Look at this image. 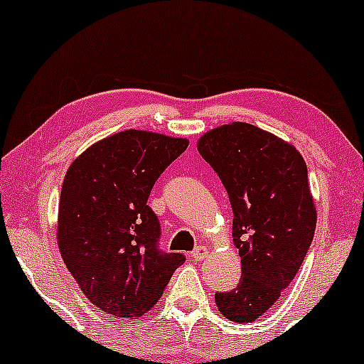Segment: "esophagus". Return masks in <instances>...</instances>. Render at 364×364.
Listing matches in <instances>:
<instances>
[{"mask_svg":"<svg viewBox=\"0 0 364 364\" xmlns=\"http://www.w3.org/2000/svg\"><path fill=\"white\" fill-rule=\"evenodd\" d=\"M207 255H209V247L200 245V247H197V249L193 250V254H191V257H193V261L200 262V261H203V259L207 257Z\"/></svg>","mask_w":364,"mask_h":364,"instance_id":"obj_1","label":"esophagus"}]
</instances>
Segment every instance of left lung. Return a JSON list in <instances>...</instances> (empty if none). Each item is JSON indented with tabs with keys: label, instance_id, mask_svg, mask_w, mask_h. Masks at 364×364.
Wrapping results in <instances>:
<instances>
[{
	"label": "left lung",
	"instance_id": "left-lung-1",
	"mask_svg": "<svg viewBox=\"0 0 364 364\" xmlns=\"http://www.w3.org/2000/svg\"><path fill=\"white\" fill-rule=\"evenodd\" d=\"M197 149L228 191L242 259L240 283L215 294V306L247 325L278 301L313 242L318 214L307 167L292 143L247 122L207 131Z\"/></svg>",
	"mask_w": 364,
	"mask_h": 364
}]
</instances>
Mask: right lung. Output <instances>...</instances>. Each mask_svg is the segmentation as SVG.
I'll list each match as a JSON object with an SVG mask.
<instances>
[{
	"label": "right lung",
	"instance_id": "add662e5",
	"mask_svg": "<svg viewBox=\"0 0 364 364\" xmlns=\"http://www.w3.org/2000/svg\"><path fill=\"white\" fill-rule=\"evenodd\" d=\"M188 143L127 129L87 146L63 178L60 254L87 301L114 318L145 314L185 262L183 254L157 249L161 225L146 200Z\"/></svg>",
	"mask_w": 364,
	"mask_h": 364
}]
</instances>
